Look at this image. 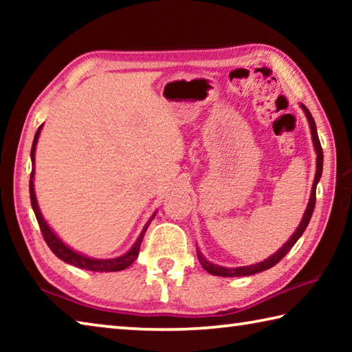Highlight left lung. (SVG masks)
<instances>
[{"label":"left lung","mask_w":352,"mask_h":352,"mask_svg":"<svg viewBox=\"0 0 352 352\" xmlns=\"http://www.w3.org/2000/svg\"><path fill=\"white\" fill-rule=\"evenodd\" d=\"M301 109L302 111L306 113V118L309 121V126H311V133H312V141H314V147H315V152H317V172H315V180L312 184V190H311V199H309V204L307 208L305 211V216H302L300 225H298V228L294 234H292L290 239L284 243V245L278 250L275 254H272L270 258L264 259L262 262H258V264H253V265H247V267H236V269H226V267H220L216 264H211L210 261H206L201 253L199 252L197 248V256H199V261L204 269L211 273V275H216V276H225V278H233V276H250V275H254V273H259V272H264V270H269L272 269L273 265H276L279 261H281L285 254L290 252V248L295 245L296 241L300 239L301 234L305 233L306 226L311 222V217H312V212H314V208H315V192H317V184L321 178V172H323V148H321L320 144V140H318V133H317V126H315V121L311 115V111L306 109V105L301 104Z\"/></svg>","instance_id":"left-lung-1"}]
</instances>
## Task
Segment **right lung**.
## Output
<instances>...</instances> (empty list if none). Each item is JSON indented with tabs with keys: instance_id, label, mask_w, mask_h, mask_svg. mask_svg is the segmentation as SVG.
<instances>
[{
	"instance_id": "right-lung-1",
	"label": "right lung",
	"mask_w": 352,
	"mask_h": 352,
	"mask_svg": "<svg viewBox=\"0 0 352 352\" xmlns=\"http://www.w3.org/2000/svg\"><path fill=\"white\" fill-rule=\"evenodd\" d=\"M41 127H43V126L38 127L37 133H35V136H34V142H32V148H31V160H32V163H34V160H35V146H37V141H38ZM29 194H31V205H32V210L35 212V217H37V222L40 225L41 234H43L45 242L47 243V247L51 248V252L54 253L58 259H62L63 262H67V264H71V265H74V267H79V269L90 270V272H119V270L127 269L129 265H132L133 262H135V259L138 258L141 241H142V237H144L147 226H148V223H151V220L155 217V214H153L152 219L148 220L144 228H142L140 237L133 243V247L130 248L126 254L118 256V258H113V259H93V258H88V256H85V254H80V253L74 252L73 248H69L67 243H63V241L60 239V237H58L54 233V231L50 228V225L46 223V220L43 219V216H41V212H40L37 199H35V192H34V169L31 172V180H29Z\"/></svg>"
}]
</instances>
